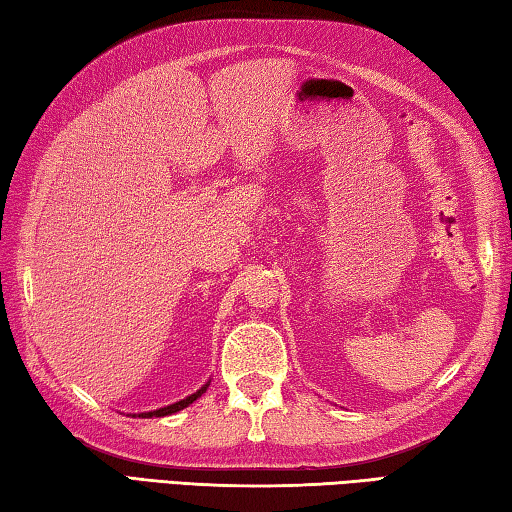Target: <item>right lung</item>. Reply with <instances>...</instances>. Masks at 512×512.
<instances>
[{
    "instance_id": "obj_1",
    "label": "right lung",
    "mask_w": 512,
    "mask_h": 512,
    "mask_svg": "<svg viewBox=\"0 0 512 512\" xmlns=\"http://www.w3.org/2000/svg\"><path fill=\"white\" fill-rule=\"evenodd\" d=\"M207 388H209V381L202 385V388L198 390V392H194V394H189L187 399H180V401H176V403H171V406H165V408H158V410H151V412H140L138 417H142V419H149V417H167V414H173V412H178V410H182V408H187V406H191V403H194L198 397H202V394L207 392ZM133 417H136V414H133Z\"/></svg>"
}]
</instances>
